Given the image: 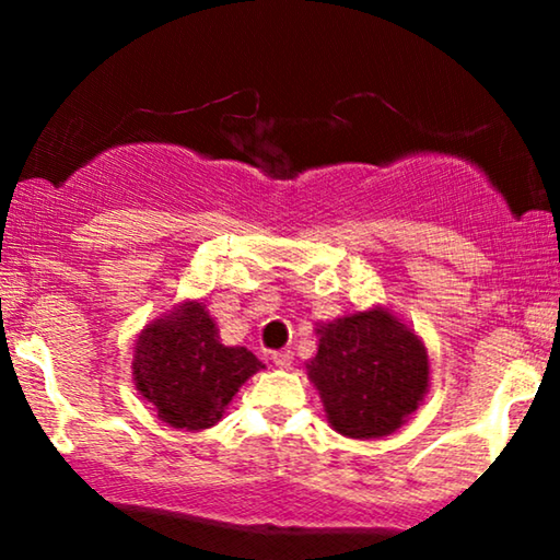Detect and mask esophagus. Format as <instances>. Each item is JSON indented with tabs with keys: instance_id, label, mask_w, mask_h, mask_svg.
Instances as JSON below:
<instances>
[{
	"instance_id": "obj_1",
	"label": "esophagus",
	"mask_w": 560,
	"mask_h": 560,
	"mask_svg": "<svg viewBox=\"0 0 560 560\" xmlns=\"http://www.w3.org/2000/svg\"><path fill=\"white\" fill-rule=\"evenodd\" d=\"M272 362H275V366H280V370H288V366L293 364V351H290V349H280V351H275V354H272Z\"/></svg>"
}]
</instances>
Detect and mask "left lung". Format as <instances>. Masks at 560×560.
Listing matches in <instances>:
<instances>
[{
	"instance_id": "1",
	"label": "left lung",
	"mask_w": 560,
	"mask_h": 560,
	"mask_svg": "<svg viewBox=\"0 0 560 560\" xmlns=\"http://www.w3.org/2000/svg\"><path fill=\"white\" fill-rule=\"evenodd\" d=\"M318 336L308 377L336 431L349 439L397 431L428 389V354L418 336L382 308L336 318Z\"/></svg>"
}]
</instances>
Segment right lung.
<instances>
[{"instance_id": "obj_1", "label": "right lung", "mask_w": 560, "mask_h": 560, "mask_svg": "<svg viewBox=\"0 0 560 560\" xmlns=\"http://www.w3.org/2000/svg\"><path fill=\"white\" fill-rule=\"evenodd\" d=\"M262 362L244 347H224L201 303L144 328L137 341L135 380L160 420L186 431L211 428Z\"/></svg>"}]
</instances>
